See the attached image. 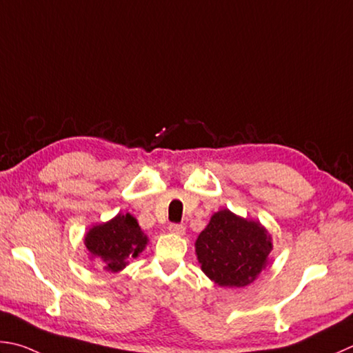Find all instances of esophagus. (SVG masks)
I'll return each mask as SVG.
<instances>
[{
    "label": "esophagus",
    "instance_id": "34e87169",
    "mask_svg": "<svg viewBox=\"0 0 353 353\" xmlns=\"http://www.w3.org/2000/svg\"><path fill=\"white\" fill-rule=\"evenodd\" d=\"M169 232H170V234H174V235H184L185 228L183 224H170Z\"/></svg>",
    "mask_w": 353,
    "mask_h": 353
}]
</instances>
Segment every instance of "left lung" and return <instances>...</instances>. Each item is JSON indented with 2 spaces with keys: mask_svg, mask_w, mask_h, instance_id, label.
<instances>
[{
  "mask_svg": "<svg viewBox=\"0 0 353 353\" xmlns=\"http://www.w3.org/2000/svg\"><path fill=\"white\" fill-rule=\"evenodd\" d=\"M272 236L264 225L229 209L218 210L198 235L201 270L221 288H244L256 280L269 259Z\"/></svg>",
  "mask_w": 353,
  "mask_h": 353,
  "instance_id": "1",
  "label": "left lung"
}]
</instances>
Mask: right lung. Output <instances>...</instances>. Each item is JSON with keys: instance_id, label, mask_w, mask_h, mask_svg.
<instances>
[{"instance_id": "obj_1", "label": "right lung", "mask_w": 353, "mask_h": 353, "mask_svg": "<svg viewBox=\"0 0 353 353\" xmlns=\"http://www.w3.org/2000/svg\"><path fill=\"white\" fill-rule=\"evenodd\" d=\"M148 241L130 214H118L108 223L97 224L84 236L90 256L98 258L108 272L123 270L130 258L141 254Z\"/></svg>"}]
</instances>
